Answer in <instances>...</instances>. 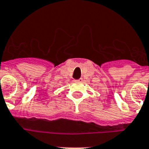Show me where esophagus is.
Instances as JSON below:
<instances>
[{
    "instance_id": "obj_1",
    "label": "esophagus",
    "mask_w": 149,
    "mask_h": 149,
    "mask_svg": "<svg viewBox=\"0 0 149 149\" xmlns=\"http://www.w3.org/2000/svg\"><path fill=\"white\" fill-rule=\"evenodd\" d=\"M83 81V79L80 78L79 79H76V80H74V82H78V83H79V82H82Z\"/></svg>"
}]
</instances>
